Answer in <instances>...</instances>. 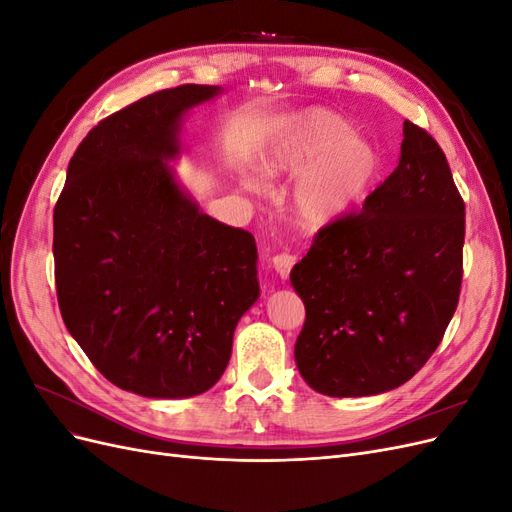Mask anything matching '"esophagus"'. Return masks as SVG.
I'll list each match as a JSON object with an SVG mask.
<instances>
[{"instance_id":"34e87169","label":"esophagus","mask_w":512,"mask_h":512,"mask_svg":"<svg viewBox=\"0 0 512 512\" xmlns=\"http://www.w3.org/2000/svg\"><path fill=\"white\" fill-rule=\"evenodd\" d=\"M273 269L277 271V275L282 277H288V273H290V269L297 265V256L294 254H277V256H273Z\"/></svg>"}]
</instances>
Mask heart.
Instances as JSON below:
<instances>
[{
  "label": "heart",
  "instance_id": "b5f03b06",
  "mask_svg": "<svg viewBox=\"0 0 512 512\" xmlns=\"http://www.w3.org/2000/svg\"><path fill=\"white\" fill-rule=\"evenodd\" d=\"M269 177H292L290 211L303 226L322 228L350 213L376 181L380 156L352 123L329 108H303L273 128L260 153ZM254 194L267 192L258 175L243 177Z\"/></svg>",
  "mask_w": 512,
  "mask_h": 512
}]
</instances>
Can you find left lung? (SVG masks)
<instances>
[{
  "instance_id": "8db88e82",
  "label": "left lung",
  "mask_w": 512,
  "mask_h": 512,
  "mask_svg": "<svg viewBox=\"0 0 512 512\" xmlns=\"http://www.w3.org/2000/svg\"><path fill=\"white\" fill-rule=\"evenodd\" d=\"M466 205L444 151L404 121L399 164L361 213L324 226L290 284L305 305L303 380L329 397L408 382L436 352L461 290Z\"/></svg>"
}]
</instances>
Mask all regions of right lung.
I'll use <instances>...</instances> for the list:
<instances>
[{"instance_id": "right-lung-1", "label": "right lung", "mask_w": 512, "mask_h": 512, "mask_svg": "<svg viewBox=\"0 0 512 512\" xmlns=\"http://www.w3.org/2000/svg\"><path fill=\"white\" fill-rule=\"evenodd\" d=\"M220 94L181 85L100 121L55 205L61 318L108 382L141 397L209 391L260 297L254 237L200 211L170 170L185 113Z\"/></svg>"}]
</instances>
